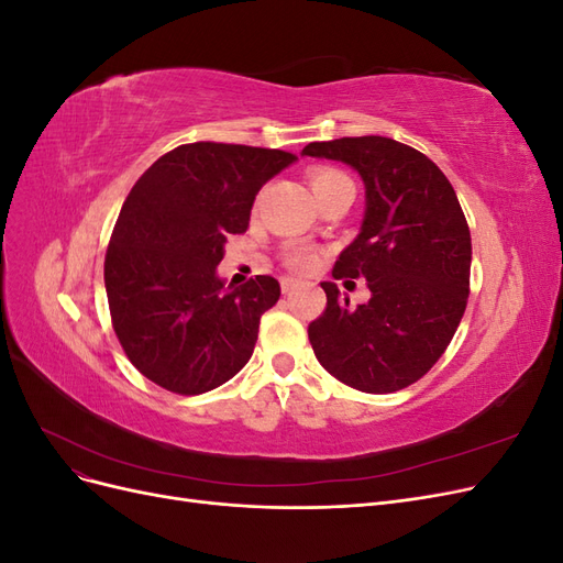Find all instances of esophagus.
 <instances>
[{
    "instance_id": "esophagus-1",
    "label": "esophagus",
    "mask_w": 563,
    "mask_h": 563,
    "mask_svg": "<svg viewBox=\"0 0 563 563\" xmlns=\"http://www.w3.org/2000/svg\"><path fill=\"white\" fill-rule=\"evenodd\" d=\"M298 286H300L298 279H291V277H284V279H282V291H284L286 296H291Z\"/></svg>"
}]
</instances>
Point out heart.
<instances>
[{"label":"heart","mask_w":563,"mask_h":563,"mask_svg":"<svg viewBox=\"0 0 563 563\" xmlns=\"http://www.w3.org/2000/svg\"><path fill=\"white\" fill-rule=\"evenodd\" d=\"M310 180H312L314 195H321L323 190H329V187H333L338 183H347L350 178L343 172H338V168L321 166V168H317V172H312ZM286 263L296 269H310L317 263V253L305 244H294L286 249Z\"/></svg>","instance_id":"obj_1"}]
</instances>
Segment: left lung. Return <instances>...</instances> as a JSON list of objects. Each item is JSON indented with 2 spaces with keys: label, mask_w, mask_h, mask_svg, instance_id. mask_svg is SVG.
Here are the masks:
<instances>
[{
  "label": "left lung",
  "mask_w": 563,
  "mask_h": 563,
  "mask_svg": "<svg viewBox=\"0 0 563 563\" xmlns=\"http://www.w3.org/2000/svg\"><path fill=\"white\" fill-rule=\"evenodd\" d=\"M302 157L352 166L366 190L360 234L335 261V279H366L368 302L350 308L321 282L327 310L308 329L319 364L368 395L428 373L463 319L472 240L453 185L422 152L383 135L305 145Z\"/></svg>",
  "instance_id": "8db88e82"
}]
</instances>
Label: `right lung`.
Returning <instances> with one entry per match:
<instances>
[{
  "label": "right lung",
  "instance_id": "add662e5",
  "mask_svg": "<svg viewBox=\"0 0 563 563\" xmlns=\"http://www.w3.org/2000/svg\"><path fill=\"white\" fill-rule=\"evenodd\" d=\"M291 152L190 143L131 187L106 255L112 327L131 364L178 395L228 383L251 360L279 282L218 277L228 234L246 232L255 195Z\"/></svg>",
  "mask_w": 563,
  "mask_h": 563
}]
</instances>
